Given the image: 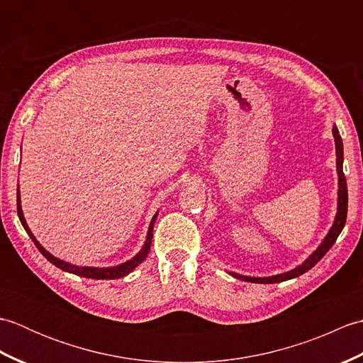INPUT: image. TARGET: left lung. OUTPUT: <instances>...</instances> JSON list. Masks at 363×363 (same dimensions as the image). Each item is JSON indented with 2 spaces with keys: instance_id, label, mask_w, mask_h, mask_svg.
Listing matches in <instances>:
<instances>
[{
  "instance_id": "obj_1",
  "label": "left lung",
  "mask_w": 363,
  "mask_h": 363,
  "mask_svg": "<svg viewBox=\"0 0 363 363\" xmlns=\"http://www.w3.org/2000/svg\"><path fill=\"white\" fill-rule=\"evenodd\" d=\"M333 134H334V140H335V152H337V174H338V204H337V215L334 220L333 228L329 229L328 235L325 237V240L321 242V245L315 250L309 257L304 260V264H301L299 267L290 269L287 273L282 274H276V276H269V277H251V276H242L230 272L229 274H233L237 279H242L246 282H254V284H276V282H282V281H289L293 279V277H298L306 272H309L312 267L317 265V262L321 260V257L333 248V245L335 243L337 237L340 235L342 229L345 228L346 223V213H348V187H346V177L343 174V142L340 133H338L337 126L333 128Z\"/></svg>"
}]
</instances>
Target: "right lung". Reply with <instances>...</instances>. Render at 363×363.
<instances>
[{"label": "right lung", "instance_id": "obj_1", "mask_svg": "<svg viewBox=\"0 0 363 363\" xmlns=\"http://www.w3.org/2000/svg\"><path fill=\"white\" fill-rule=\"evenodd\" d=\"M17 212H18V218L21 221L23 228H25V230L28 233V235L30 237V240L34 242V245L37 246V250L40 251L43 256L48 259L52 265H56L57 268L64 269V272L67 273H73V274H78V276H82V277H89V279H120V277H125L126 274H129L130 272L135 267H138L142 264V262L146 259V256H148L150 252V248H151V243H152V228H154V221H156L157 218V213L154 215L151 223H150V228H148V234H146V240H145V245L143 248L138 251L135 256L125 262V264H120V265H115V267H109V268H96V267H78V265H72L68 264V262L65 260H60L57 257L51 256V254L46 251L43 246L37 242V238L34 237V234L30 233V229L28 228L26 225V220L25 217H23V211H21V201H20V191L17 194Z\"/></svg>", "mask_w": 363, "mask_h": 363}]
</instances>
